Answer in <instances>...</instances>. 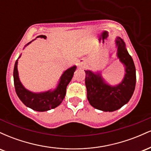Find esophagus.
I'll use <instances>...</instances> for the list:
<instances>
[{
    "mask_svg": "<svg viewBox=\"0 0 151 151\" xmlns=\"http://www.w3.org/2000/svg\"><path fill=\"white\" fill-rule=\"evenodd\" d=\"M86 65V61L84 59H81L77 62V66L79 67H84V66Z\"/></svg>",
    "mask_w": 151,
    "mask_h": 151,
    "instance_id": "34e87169",
    "label": "esophagus"
}]
</instances>
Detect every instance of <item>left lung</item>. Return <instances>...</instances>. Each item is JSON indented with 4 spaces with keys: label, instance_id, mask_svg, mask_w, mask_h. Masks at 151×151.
<instances>
[{
    "label": "left lung",
    "instance_id": "left-lung-1",
    "mask_svg": "<svg viewBox=\"0 0 151 151\" xmlns=\"http://www.w3.org/2000/svg\"><path fill=\"white\" fill-rule=\"evenodd\" d=\"M116 57L124 67V76L116 85L109 84L101 72L84 70L87 99L91 106L98 110L112 112L119 109L131 99L136 82V67L126 44L120 37L115 39Z\"/></svg>",
    "mask_w": 151,
    "mask_h": 151
}]
</instances>
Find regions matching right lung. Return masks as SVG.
I'll list each match as a JSON object with an SVG mask.
<instances>
[{"instance_id":"add662e5","label":"right lung","mask_w":151,"mask_h":151,"mask_svg":"<svg viewBox=\"0 0 151 151\" xmlns=\"http://www.w3.org/2000/svg\"><path fill=\"white\" fill-rule=\"evenodd\" d=\"M37 37L44 38V39L47 38L45 35H39ZM36 38L25 45V47L35 40H36ZM20 56L21 55L18 57V60L15 62L14 70H13V79H14L15 91L20 101L28 108L40 112L47 111L58 106L65 98L67 86L72 80L74 72L77 69V66H72L62 74L55 89H51L41 92H33L26 89L20 80L18 70V59L20 58Z\"/></svg>"}]
</instances>
